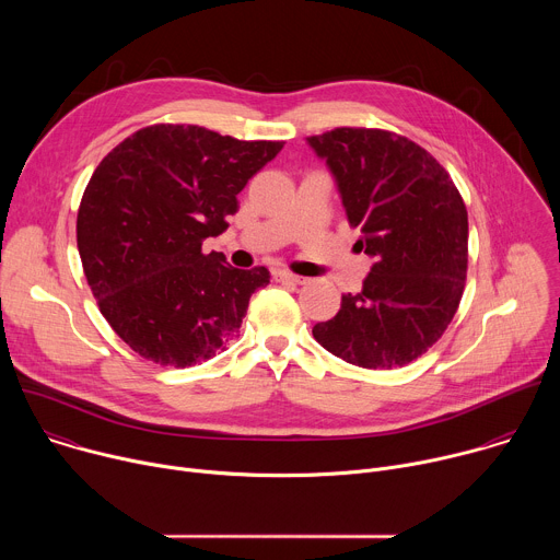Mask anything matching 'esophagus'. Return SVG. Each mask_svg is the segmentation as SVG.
<instances>
[{"label":"esophagus","instance_id":"34e87169","mask_svg":"<svg viewBox=\"0 0 560 560\" xmlns=\"http://www.w3.org/2000/svg\"><path fill=\"white\" fill-rule=\"evenodd\" d=\"M275 279H277V281H285V283H299V285H303V283L307 281L305 277H299V275L288 272V270H279V272H275Z\"/></svg>","mask_w":560,"mask_h":560}]
</instances>
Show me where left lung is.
<instances>
[{"instance_id": "obj_1", "label": "left lung", "mask_w": 560, "mask_h": 560, "mask_svg": "<svg viewBox=\"0 0 560 560\" xmlns=\"http://www.w3.org/2000/svg\"><path fill=\"white\" fill-rule=\"evenodd\" d=\"M332 171L357 242L374 266L361 292L312 328L335 357L368 370L404 368L428 352L454 318L467 277V210L447 171L381 128L307 137Z\"/></svg>"}]
</instances>
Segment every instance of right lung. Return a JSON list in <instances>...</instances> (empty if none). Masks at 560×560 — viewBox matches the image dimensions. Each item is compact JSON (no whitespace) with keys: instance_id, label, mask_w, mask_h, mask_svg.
Returning <instances> with one entry per match:
<instances>
[{"instance_id":"1","label":"right lung","mask_w":560,"mask_h":560,"mask_svg":"<svg viewBox=\"0 0 560 560\" xmlns=\"http://www.w3.org/2000/svg\"><path fill=\"white\" fill-rule=\"evenodd\" d=\"M283 141H238L192 124L145 126L95 168L77 212L86 281L117 337L159 365L188 368L238 337L264 266L238 270L201 244Z\"/></svg>"}]
</instances>
